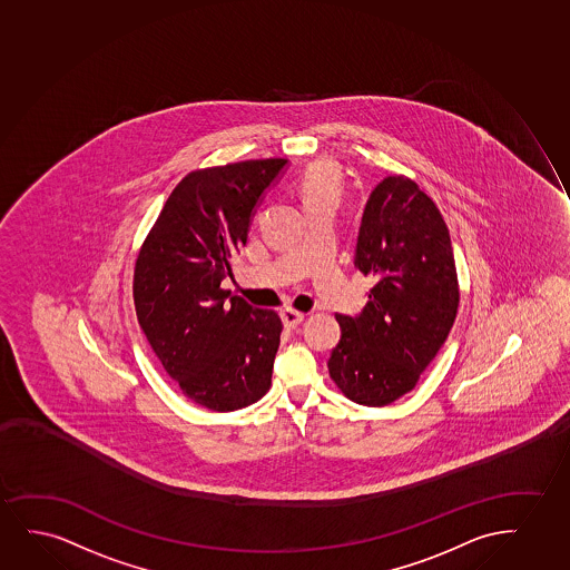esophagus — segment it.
I'll return each instance as SVG.
<instances>
[{
  "label": "esophagus",
  "mask_w": 570,
  "mask_h": 570,
  "mask_svg": "<svg viewBox=\"0 0 570 570\" xmlns=\"http://www.w3.org/2000/svg\"><path fill=\"white\" fill-rule=\"evenodd\" d=\"M281 317L284 326H288V328H296V326L304 323L305 315L304 313H299V311L284 309L281 313Z\"/></svg>",
  "instance_id": "obj_1"
}]
</instances>
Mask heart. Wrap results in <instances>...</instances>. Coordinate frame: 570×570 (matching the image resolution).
Wrapping results in <instances>:
<instances>
[{"label": "heart", "instance_id": "b5f03b06", "mask_svg": "<svg viewBox=\"0 0 570 570\" xmlns=\"http://www.w3.org/2000/svg\"><path fill=\"white\" fill-rule=\"evenodd\" d=\"M302 199L305 203L321 199H338L341 193V174L336 170V166L331 163H317L305 171L302 185Z\"/></svg>", "mask_w": 570, "mask_h": 570}]
</instances>
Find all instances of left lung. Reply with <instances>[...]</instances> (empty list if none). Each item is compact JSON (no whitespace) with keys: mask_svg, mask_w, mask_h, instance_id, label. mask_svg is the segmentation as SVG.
<instances>
[{"mask_svg":"<svg viewBox=\"0 0 570 570\" xmlns=\"http://www.w3.org/2000/svg\"><path fill=\"white\" fill-rule=\"evenodd\" d=\"M354 265L377 282L360 315H336L328 373L355 404L389 406L417 385L459 309L449 228L415 181L389 176L371 191Z\"/></svg>","mask_w":570,"mask_h":570,"instance_id":"obj_1","label":"left lung"}]
</instances>
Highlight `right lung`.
<instances>
[{"label": "right lung", "instance_id": "right-lung-1", "mask_svg": "<svg viewBox=\"0 0 570 570\" xmlns=\"http://www.w3.org/2000/svg\"><path fill=\"white\" fill-rule=\"evenodd\" d=\"M288 160L191 171L164 205L135 265L134 299L148 344L187 399L213 412L255 404L271 389L282 321L229 296L220 282L247 244L253 215Z\"/></svg>", "mask_w": 570, "mask_h": 570}]
</instances>
